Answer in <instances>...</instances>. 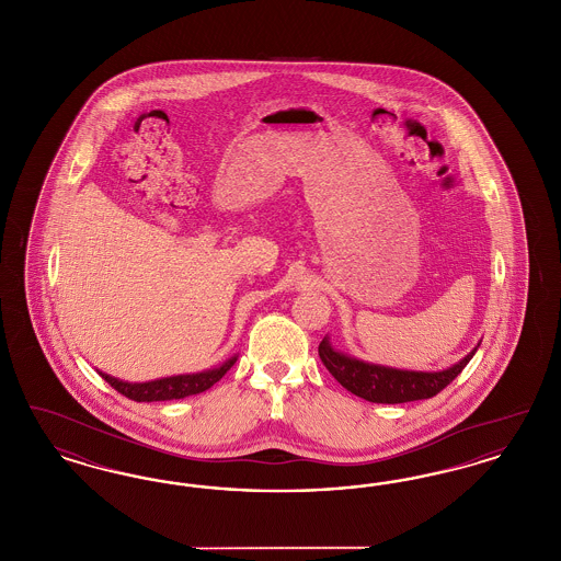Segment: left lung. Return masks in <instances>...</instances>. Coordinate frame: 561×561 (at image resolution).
<instances>
[{"instance_id":"obj_1","label":"left lung","mask_w":561,"mask_h":561,"mask_svg":"<svg viewBox=\"0 0 561 561\" xmlns=\"http://www.w3.org/2000/svg\"><path fill=\"white\" fill-rule=\"evenodd\" d=\"M478 347L467 353L450 368L437 370V373L401 370L391 366L370 364L332 347L328 336H323L320 343V357L328 373L332 374L353 396L373 403H405V401L428 400L437 396L442 389H446L471 362Z\"/></svg>"}]
</instances>
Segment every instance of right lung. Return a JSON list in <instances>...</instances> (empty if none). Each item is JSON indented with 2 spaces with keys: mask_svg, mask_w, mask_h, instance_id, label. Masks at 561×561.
Wrapping results in <instances>:
<instances>
[{
  "mask_svg": "<svg viewBox=\"0 0 561 561\" xmlns=\"http://www.w3.org/2000/svg\"><path fill=\"white\" fill-rule=\"evenodd\" d=\"M238 362V355L229 357L227 362H222L220 366L204 370V373L176 374V376H165L158 380H147V382H128V380H119L115 376H108L105 373H99L108 385L119 391L122 396H126L128 400L134 401H168L183 400L188 396H197L204 393L213 387L214 382H218L225 374L231 370V366Z\"/></svg>",
  "mask_w": 561,
  "mask_h": 561,
  "instance_id": "1",
  "label": "right lung"
}]
</instances>
